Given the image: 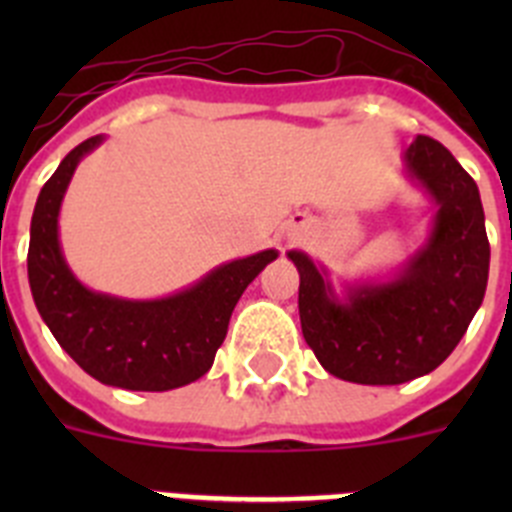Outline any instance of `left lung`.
<instances>
[{
	"label": "left lung",
	"instance_id": "obj_1",
	"mask_svg": "<svg viewBox=\"0 0 512 512\" xmlns=\"http://www.w3.org/2000/svg\"><path fill=\"white\" fill-rule=\"evenodd\" d=\"M402 171L436 205L423 243L397 269L343 279L305 251H287L300 271V323L323 369L343 382L402 384L431 374L467 333L485 300L490 241L472 176L438 140L418 135Z\"/></svg>",
	"mask_w": 512,
	"mask_h": 512
}]
</instances>
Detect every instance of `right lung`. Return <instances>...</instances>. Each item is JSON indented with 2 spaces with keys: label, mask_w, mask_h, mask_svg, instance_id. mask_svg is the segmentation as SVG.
<instances>
[{
  "label": "right lung",
  "mask_w": 512,
  "mask_h": 512,
  "mask_svg": "<svg viewBox=\"0 0 512 512\" xmlns=\"http://www.w3.org/2000/svg\"><path fill=\"white\" fill-rule=\"evenodd\" d=\"M104 143L94 135L58 164L40 189L30 223L27 279L43 323L97 382L133 392H166L210 372L235 302L277 248L225 261L189 287L156 300H128L81 284L63 256L58 215L81 158Z\"/></svg>",
  "instance_id": "obj_1"
}]
</instances>
